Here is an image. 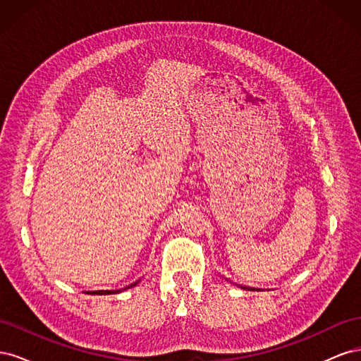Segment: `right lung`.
Wrapping results in <instances>:
<instances>
[{
	"label": "right lung",
	"instance_id": "add662e5",
	"mask_svg": "<svg viewBox=\"0 0 361 361\" xmlns=\"http://www.w3.org/2000/svg\"><path fill=\"white\" fill-rule=\"evenodd\" d=\"M140 281V280H138ZM138 281H135V283H133V285H129V286H126L125 289H122V290H126V289H129V288H133V286H135ZM122 290H94V292H87V293H97V295H110V293H118V292H122Z\"/></svg>",
	"mask_w": 361,
	"mask_h": 361
}]
</instances>
